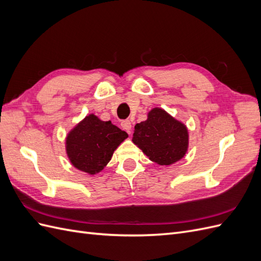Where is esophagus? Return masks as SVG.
<instances>
[{"label": "esophagus", "instance_id": "1", "mask_svg": "<svg viewBox=\"0 0 261 261\" xmlns=\"http://www.w3.org/2000/svg\"><path fill=\"white\" fill-rule=\"evenodd\" d=\"M121 126H122L123 129H125L127 133H130V130H132V123H130L129 120L123 121V122L121 123Z\"/></svg>", "mask_w": 261, "mask_h": 261}]
</instances>
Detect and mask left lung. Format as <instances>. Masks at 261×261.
<instances>
[{
    "mask_svg": "<svg viewBox=\"0 0 261 261\" xmlns=\"http://www.w3.org/2000/svg\"><path fill=\"white\" fill-rule=\"evenodd\" d=\"M132 140L151 161L171 165L186 154L188 130L163 109L153 108L146 121L135 125Z\"/></svg>",
    "mask_w": 261,
    "mask_h": 261,
    "instance_id": "left-lung-1",
    "label": "left lung"
}]
</instances>
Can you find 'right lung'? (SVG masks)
<instances>
[{
	"label": "right lung",
	"mask_w": 261,
	"mask_h": 261,
	"mask_svg": "<svg viewBox=\"0 0 261 261\" xmlns=\"http://www.w3.org/2000/svg\"><path fill=\"white\" fill-rule=\"evenodd\" d=\"M127 137V133L111 121H101L89 114L67 134L66 153L76 169L94 175L105 169L116 148Z\"/></svg>",
	"instance_id": "right-lung-1"
}]
</instances>
